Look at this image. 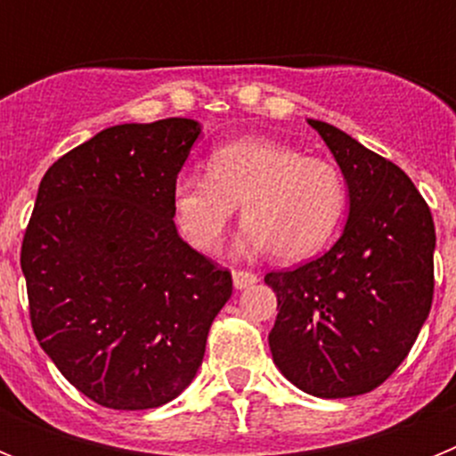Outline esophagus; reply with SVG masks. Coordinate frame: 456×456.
I'll return each mask as SVG.
<instances>
[{
    "mask_svg": "<svg viewBox=\"0 0 456 456\" xmlns=\"http://www.w3.org/2000/svg\"><path fill=\"white\" fill-rule=\"evenodd\" d=\"M253 283H257V276L256 273H251V272H232V285H235V289H244V288H248V285H253Z\"/></svg>",
    "mask_w": 456,
    "mask_h": 456,
    "instance_id": "1",
    "label": "esophagus"
}]
</instances>
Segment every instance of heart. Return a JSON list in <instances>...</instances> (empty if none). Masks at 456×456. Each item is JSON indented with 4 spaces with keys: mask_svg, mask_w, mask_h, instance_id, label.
Wrapping results in <instances>:
<instances>
[{
    "mask_svg": "<svg viewBox=\"0 0 456 456\" xmlns=\"http://www.w3.org/2000/svg\"><path fill=\"white\" fill-rule=\"evenodd\" d=\"M241 205V253L272 251L283 263L320 253L340 231L349 191L340 168L267 136L216 148L208 175L187 173L173 187L180 228L203 253H219Z\"/></svg>",
    "mask_w": 456,
    "mask_h": 456,
    "instance_id": "b5f03b06",
    "label": "heart"
}]
</instances>
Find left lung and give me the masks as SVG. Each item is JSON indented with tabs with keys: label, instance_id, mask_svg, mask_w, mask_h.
<instances>
[{
	"label": "left lung",
	"instance_id": "left-lung-1",
	"mask_svg": "<svg viewBox=\"0 0 456 456\" xmlns=\"http://www.w3.org/2000/svg\"><path fill=\"white\" fill-rule=\"evenodd\" d=\"M308 125L347 183L340 240L294 272H272L273 363L304 393L340 400L384 384L411 352L434 294L432 212L400 167L324 120Z\"/></svg>",
	"mask_w": 456,
	"mask_h": 456
}]
</instances>
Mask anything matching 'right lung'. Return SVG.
<instances>
[{
    "instance_id": "add662e5",
    "label": "right lung",
    "mask_w": 456,
    "mask_h": 456,
    "mask_svg": "<svg viewBox=\"0 0 456 456\" xmlns=\"http://www.w3.org/2000/svg\"><path fill=\"white\" fill-rule=\"evenodd\" d=\"M200 132L191 118L114 125L40 180L20 256L31 326L59 372L107 409L175 400L231 299V272L173 221V187Z\"/></svg>"
}]
</instances>
